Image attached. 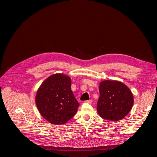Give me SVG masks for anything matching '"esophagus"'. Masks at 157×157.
Segmentation results:
<instances>
[{
	"label": "esophagus",
	"instance_id": "34e87169",
	"mask_svg": "<svg viewBox=\"0 0 157 157\" xmlns=\"http://www.w3.org/2000/svg\"><path fill=\"white\" fill-rule=\"evenodd\" d=\"M86 102H87L88 104H91L93 102V100L92 99H89V100H87L86 101Z\"/></svg>",
	"mask_w": 157,
	"mask_h": 157
}]
</instances>
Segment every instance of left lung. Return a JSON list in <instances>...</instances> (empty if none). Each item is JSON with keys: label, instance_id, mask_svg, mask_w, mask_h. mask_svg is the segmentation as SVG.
<instances>
[{"label": "left lung", "instance_id": "obj_1", "mask_svg": "<svg viewBox=\"0 0 157 157\" xmlns=\"http://www.w3.org/2000/svg\"><path fill=\"white\" fill-rule=\"evenodd\" d=\"M99 93L97 110L102 119L118 121L130 113L133 97L130 89L124 83L118 81H103L99 84Z\"/></svg>", "mask_w": 157, "mask_h": 157}]
</instances>
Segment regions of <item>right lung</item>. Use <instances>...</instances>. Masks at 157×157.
Segmentation results:
<instances>
[{
    "label": "right lung",
    "mask_w": 157,
    "mask_h": 157,
    "mask_svg": "<svg viewBox=\"0 0 157 157\" xmlns=\"http://www.w3.org/2000/svg\"><path fill=\"white\" fill-rule=\"evenodd\" d=\"M71 78L63 74L49 76L36 92L35 102L40 114L52 124L66 123L74 117L79 103L71 89Z\"/></svg>",
    "instance_id": "right-lung-1"
}]
</instances>
